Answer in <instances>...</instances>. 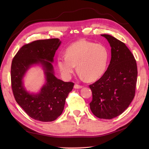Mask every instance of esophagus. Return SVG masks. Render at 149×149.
<instances>
[{
  "instance_id": "esophagus-1",
  "label": "esophagus",
  "mask_w": 149,
  "mask_h": 149,
  "mask_svg": "<svg viewBox=\"0 0 149 149\" xmlns=\"http://www.w3.org/2000/svg\"><path fill=\"white\" fill-rule=\"evenodd\" d=\"M83 88L82 86L79 85V84H75L74 85V88H75V89H80V88Z\"/></svg>"
}]
</instances>
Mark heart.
Here are the masks:
<instances>
[{
    "mask_svg": "<svg viewBox=\"0 0 149 149\" xmlns=\"http://www.w3.org/2000/svg\"><path fill=\"white\" fill-rule=\"evenodd\" d=\"M66 56H59L57 64L61 74L66 79L77 66L78 72L88 81H94L104 73L109 54L106 47L85 40H80L66 49Z\"/></svg>",
    "mask_w": 149,
    "mask_h": 149,
    "instance_id": "1",
    "label": "heart"
}]
</instances>
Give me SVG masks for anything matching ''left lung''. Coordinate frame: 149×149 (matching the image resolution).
Instances as JSON below:
<instances>
[{"label": "left lung", "mask_w": 149, "mask_h": 149, "mask_svg": "<svg viewBox=\"0 0 149 149\" xmlns=\"http://www.w3.org/2000/svg\"><path fill=\"white\" fill-rule=\"evenodd\" d=\"M111 46V60L100 79L89 85L93 114L101 119H112L129 107L135 94L137 65L134 55L123 42L108 34H101Z\"/></svg>", "instance_id": "obj_1"}]
</instances>
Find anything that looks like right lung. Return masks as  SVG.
<instances>
[{
	"label": "right lung",
	"instance_id": "right-lung-1",
	"mask_svg": "<svg viewBox=\"0 0 149 149\" xmlns=\"http://www.w3.org/2000/svg\"><path fill=\"white\" fill-rule=\"evenodd\" d=\"M60 43L58 38H49L25 44L12 61L11 81L14 98L35 120L49 122L56 120L62 113L66 98L74 86V83L64 82L54 75L51 62ZM39 63L45 70L47 83L40 93L31 95L23 88L22 79L29 66Z\"/></svg>",
	"mask_w": 149,
	"mask_h": 149
}]
</instances>
